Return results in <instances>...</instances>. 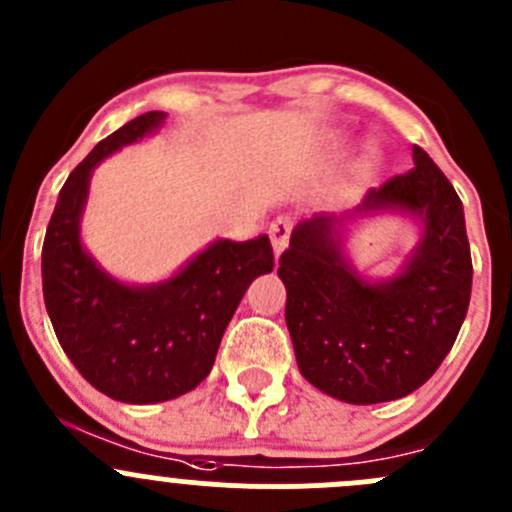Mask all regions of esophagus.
Returning <instances> with one entry per match:
<instances>
[{"label":"esophagus","mask_w":512,"mask_h":512,"mask_svg":"<svg viewBox=\"0 0 512 512\" xmlns=\"http://www.w3.org/2000/svg\"><path fill=\"white\" fill-rule=\"evenodd\" d=\"M270 240H272V250L275 255L280 257L285 252V247L289 245V232H292V220L289 218H277L275 223L270 225Z\"/></svg>","instance_id":"1"}]
</instances>
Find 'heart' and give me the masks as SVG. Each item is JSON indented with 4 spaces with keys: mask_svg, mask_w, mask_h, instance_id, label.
<instances>
[{
    "mask_svg": "<svg viewBox=\"0 0 512 512\" xmlns=\"http://www.w3.org/2000/svg\"><path fill=\"white\" fill-rule=\"evenodd\" d=\"M342 151V141H334V153H339ZM376 160H379V151H376V148H366V153H364V168L366 170H371L376 165Z\"/></svg>",
    "mask_w": 512,
    "mask_h": 512,
    "instance_id": "obj_1",
    "label": "heart"
}]
</instances>
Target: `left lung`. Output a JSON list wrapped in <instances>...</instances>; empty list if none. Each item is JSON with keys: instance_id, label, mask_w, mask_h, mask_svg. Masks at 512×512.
Segmentation results:
<instances>
[{"instance_id": "obj_1", "label": "left lung", "mask_w": 512, "mask_h": 512, "mask_svg": "<svg viewBox=\"0 0 512 512\" xmlns=\"http://www.w3.org/2000/svg\"><path fill=\"white\" fill-rule=\"evenodd\" d=\"M381 212L422 235L400 272L361 276L346 257L348 225ZM285 319L304 379L347 404H381L426 384L451 352L471 302V247L453 185L414 146V168L366 193L347 215H314L280 257Z\"/></svg>"}]
</instances>
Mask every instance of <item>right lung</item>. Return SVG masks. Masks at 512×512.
I'll return each mask as SVG.
<instances>
[{
	"instance_id": "obj_1",
	"label": "right lung",
	"mask_w": 512,
	"mask_h": 512,
	"mask_svg": "<svg viewBox=\"0 0 512 512\" xmlns=\"http://www.w3.org/2000/svg\"><path fill=\"white\" fill-rule=\"evenodd\" d=\"M163 111L118 128L66 178L46 227L41 285L56 339L101 394L123 404H160L210 374L227 324L252 280L275 267L270 237L215 240L173 277L128 285L103 270L81 240L94 168L123 146L153 136Z\"/></svg>"
}]
</instances>
